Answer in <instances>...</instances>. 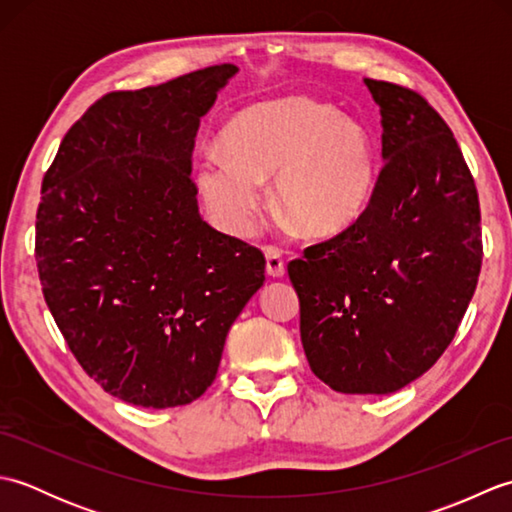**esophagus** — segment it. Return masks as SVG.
<instances>
[{
    "label": "esophagus",
    "instance_id": "obj_1",
    "mask_svg": "<svg viewBox=\"0 0 512 512\" xmlns=\"http://www.w3.org/2000/svg\"><path fill=\"white\" fill-rule=\"evenodd\" d=\"M264 253H266V273H268V277H273V279L286 277V264H284V259H281L279 250L273 248V246H266Z\"/></svg>",
    "mask_w": 512,
    "mask_h": 512
}]
</instances>
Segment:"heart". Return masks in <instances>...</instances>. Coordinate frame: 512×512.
<instances>
[{
  "label": "heart",
  "instance_id": "1",
  "mask_svg": "<svg viewBox=\"0 0 512 512\" xmlns=\"http://www.w3.org/2000/svg\"><path fill=\"white\" fill-rule=\"evenodd\" d=\"M222 145L198 156V187L215 224L244 237L275 178V209L301 237L330 239L367 211L376 191L374 140L336 107L290 96L235 114Z\"/></svg>",
  "mask_w": 512,
  "mask_h": 512
}]
</instances>
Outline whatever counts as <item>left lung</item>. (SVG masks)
I'll return each instance as SVG.
<instances>
[{
  "label": "left lung",
  "instance_id": "1",
  "mask_svg": "<svg viewBox=\"0 0 512 512\" xmlns=\"http://www.w3.org/2000/svg\"><path fill=\"white\" fill-rule=\"evenodd\" d=\"M380 107L374 198L345 233L288 266L314 376L394 394L453 341L482 266L480 200L449 125L420 94L365 79Z\"/></svg>",
  "mask_w": 512,
  "mask_h": 512
}]
</instances>
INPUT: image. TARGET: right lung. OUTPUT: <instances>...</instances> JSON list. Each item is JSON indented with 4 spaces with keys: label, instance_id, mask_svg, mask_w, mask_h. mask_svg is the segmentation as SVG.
Masks as SVG:
<instances>
[{
    "label": "right lung",
    "instance_id": "obj_1",
    "mask_svg": "<svg viewBox=\"0 0 512 512\" xmlns=\"http://www.w3.org/2000/svg\"><path fill=\"white\" fill-rule=\"evenodd\" d=\"M239 72L222 63L112 92L61 140L43 176L35 257L81 367L129 405H189L215 380L266 259L198 211L191 151Z\"/></svg>",
    "mask_w": 512,
    "mask_h": 512
}]
</instances>
